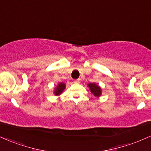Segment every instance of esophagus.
<instances>
[{
  "mask_svg": "<svg viewBox=\"0 0 151 151\" xmlns=\"http://www.w3.org/2000/svg\"><path fill=\"white\" fill-rule=\"evenodd\" d=\"M74 82L75 83H79L80 82V79H74Z\"/></svg>",
  "mask_w": 151,
  "mask_h": 151,
  "instance_id": "obj_1",
  "label": "esophagus"
}]
</instances>
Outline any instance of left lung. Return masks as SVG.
Here are the masks:
<instances>
[{"instance_id": "8db88e82", "label": "left lung", "mask_w": 151, "mask_h": 151, "mask_svg": "<svg viewBox=\"0 0 151 151\" xmlns=\"http://www.w3.org/2000/svg\"><path fill=\"white\" fill-rule=\"evenodd\" d=\"M88 87L90 88L91 93H93L95 96L99 97L101 94V88L98 85H96V83H88Z\"/></svg>"}]
</instances>
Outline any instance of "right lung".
<instances>
[{
  "label": "right lung",
  "instance_id": "right-lung-1",
  "mask_svg": "<svg viewBox=\"0 0 151 151\" xmlns=\"http://www.w3.org/2000/svg\"><path fill=\"white\" fill-rule=\"evenodd\" d=\"M65 84L63 83H60L59 84H58V86H57V88H56V89L55 91V94L56 96L58 95H60L62 92H63V91L65 89Z\"/></svg>",
  "mask_w": 151,
  "mask_h": 151
}]
</instances>
